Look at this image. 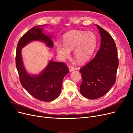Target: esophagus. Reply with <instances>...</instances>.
<instances>
[{
  "label": "esophagus",
  "mask_w": 133,
  "mask_h": 133,
  "mask_svg": "<svg viewBox=\"0 0 133 133\" xmlns=\"http://www.w3.org/2000/svg\"><path fill=\"white\" fill-rule=\"evenodd\" d=\"M69 71H72L75 70V68L72 66H69Z\"/></svg>",
  "instance_id": "obj_1"
}]
</instances>
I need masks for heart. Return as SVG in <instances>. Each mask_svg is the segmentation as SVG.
Segmentation results:
<instances>
[{"label": "heart", "mask_w": 133, "mask_h": 133, "mask_svg": "<svg viewBox=\"0 0 133 133\" xmlns=\"http://www.w3.org/2000/svg\"><path fill=\"white\" fill-rule=\"evenodd\" d=\"M63 44L56 45V51L61 58L65 59L70 55V50H74L75 58L79 63L89 60L96 49L97 40L91 32L71 30L63 37Z\"/></svg>", "instance_id": "b5f03b06"}]
</instances>
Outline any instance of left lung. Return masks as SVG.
<instances>
[{
  "label": "left lung",
  "instance_id": "left-lung-1",
  "mask_svg": "<svg viewBox=\"0 0 133 133\" xmlns=\"http://www.w3.org/2000/svg\"><path fill=\"white\" fill-rule=\"evenodd\" d=\"M101 35L100 48L95 57L80 69L82 96L95 99L104 96L115 84L118 66L117 48L111 36L96 25Z\"/></svg>",
  "mask_w": 133,
  "mask_h": 133
}]
</instances>
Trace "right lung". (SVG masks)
Masks as SVG:
<instances>
[{"mask_svg": "<svg viewBox=\"0 0 133 133\" xmlns=\"http://www.w3.org/2000/svg\"><path fill=\"white\" fill-rule=\"evenodd\" d=\"M44 25L34 27L21 38L17 46L16 65L23 87L36 99L50 102L57 98L61 93L63 78L69 72L66 64L51 61L41 74L31 76L25 70L21 55V49L32 41H43L48 46H54L50 35L42 33Z\"/></svg>", "mask_w": 133, "mask_h": 133, "instance_id": "1", "label": "right lung"}]
</instances>
